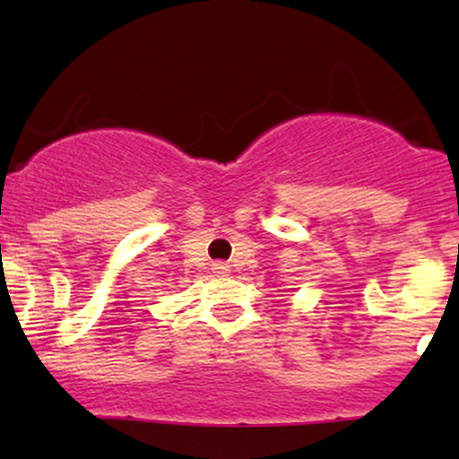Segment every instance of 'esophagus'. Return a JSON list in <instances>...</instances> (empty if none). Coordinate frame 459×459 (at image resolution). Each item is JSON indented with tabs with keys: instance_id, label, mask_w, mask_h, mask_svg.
I'll list each match as a JSON object with an SVG mask.
<instances>
[{
	"instance_id": "esophagus-1",
	"label": "esophagus",
	"mask_w": 459,
	"mask_h": 459,
	"mask_svg": "<svg viewBox=\"0 0 459 459\" xmlns=\"http://www.w3.org/2000/svg\"><path fill=\"white\" fill-rule=\"evenodd\" d=\"M213 272H215V273H222V276H226V273H229L230 270H229V265H226V263H213Z\"/></svg>"
}]
</instances>
